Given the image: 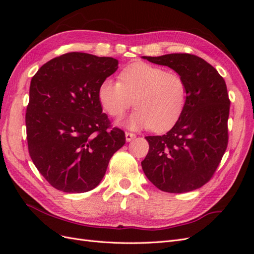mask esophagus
Masks as SVG:
<instances>
[{"label": "esophagus", "mask_w": 254, "mask_h": 254, "mask_svg": "<svg viewBox=\"0 0 254 254\" xmlns=\"http://www.w3.org/2000/svg\"><path fill=\"white\" fill-rule=\"evenodd\" d=\"M125 135H126V141H127V142L132 141V140L134 139V137H135V134L132 133V132H126Z\"/></svg>", "instance_id": "esophagus-1"}]
</instances>
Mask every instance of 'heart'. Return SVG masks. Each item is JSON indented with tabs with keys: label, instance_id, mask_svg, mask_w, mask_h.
I'll return each mask as SVG.
<instances>
[{
	"label": "heart",
	"instance_id": "obj_1",
	"mask_svg": "<svg viewBox=\"0 0 254 254\" xmlns=\"http://www.w3.org/2000/svg\"><path fill=\"white\" fill-rule=\"evenodd\" d=\"M98 101L114 119H121L133 104L127 121L132 129L152 128L161 132L172 128L186 109L188 86L179 74L136 61L123 68L119 81L107 78L99 84Z\"/></svg>",
	"mask_w": 254,
	"mask_h": 254
}]
</instances>
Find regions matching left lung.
I'll list each match as a JSON object with an SVG mask.
<instances>
[{"instance_id": "8db88e82", "label": "left lung", "mask_w": 254, "mask_h": 254, "mask_svg": "<svg viewBox=\"0 0 254 254\" xmlns=\"http://www.w3.org/2000/svg\"><path fill=\"white\" fill-rule=\"evenodd\" d=\"M178 73L188 86L181 118L163 135L146 136L149 144L143 172L159 190L188 193L209 182L226 152L230 99L225 79L209 63L191 54L146 57Z\"/></svg>"}]
</instances>
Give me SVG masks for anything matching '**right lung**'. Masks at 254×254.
I'll use <instances>...</instances> for the list:
<instances>
[{
  "label": "right lung",
  "instance_id": "add662e5",
  "mask_svg": "<svg viewBox=\"0 0 254 254\" xmlns=\"http://www.w3.org/2000/svg\"><path fill=\"white\" fill-rule=\"evenodd\" d=\"M112 57L72 52L44 64L30 81L25 124L29 156L53 188L86 193L104 178L126 142L98 101L99 84L118 68Z\"/></svg>",
  "mask_w": 254,
  "mask_h": 254
}]
</instances>
